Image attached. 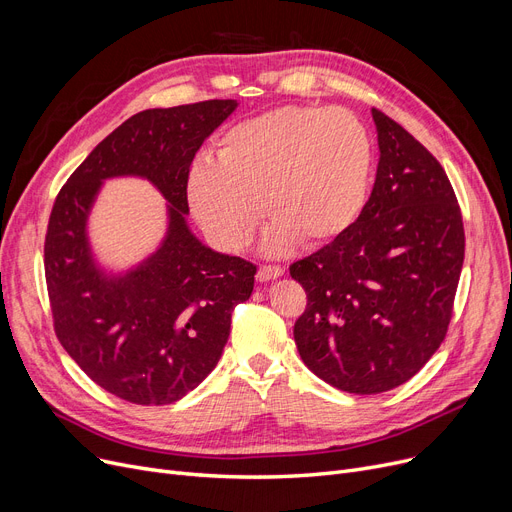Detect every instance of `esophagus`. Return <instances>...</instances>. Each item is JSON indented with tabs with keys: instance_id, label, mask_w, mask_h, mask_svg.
Returning <instances> with one entry per match:
<instances>
[{
	"instance_id": "obj_1",
	"label": "esophagus",
	"mask_w": 512,
	"mask_h": 512,
	"mask_svg": "<svg viewBox=\"0 0 512 512\" xmlns=\"http://www.w3.org/2000/svg\"><path fill=\"white\" fill-rule=\"evenodd\" d=\"M280 276H284V270L280 265H261L257 270V280L259 282H270V280H278Z\"/></svg>"
}]
</instances>
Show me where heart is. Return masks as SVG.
<instances>
[{
	"label": "heart",
	"mask_w": 512,
	"mask_h": 512,
	"mask_svg": "<svg viewBox=\"0 0 512 512\" xmlns=\"http://www.w3.org/2000/svg\"><path fill=\"white\" fill-rule=\"evenodd\" d=\"M375 168L369 128L344 107L282 105L230 126L218 159L199 157L186 174V201L224 251L249 247L267 211L263 251L301 240L324 245L351 228L367 203ZM266 207H262V203Z\"/></svg>",
	"instance_id": "obj_1"
}]
</instances>
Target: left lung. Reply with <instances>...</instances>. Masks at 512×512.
Wrapping results in <instances>:
<instances>
[{"label":"left lung","instance_id":"1","mask_svg":"<svg viewBox=\"0 0 512 512\" xmlns=\"http://www.w3.org/2000/svg\"><path fill=\"white\" fill-rule=\"evenodd\" d=\"M380 161L359 220L292 263L307 309L294 324L303 363L326 384L380 394L411 380L442 344L465 259L459 203L413 134L371 110Z\"/></svg>","mask_w":512,"mask_h":512}]
</instances>
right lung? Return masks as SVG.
<instances>
[{
  "mask_svg": "<svg viewBox=\"0 0 512 512\" xmlns=\"http://www.w3.org/2000/svg\"><path fill=\"white\" fill-rule=\"evenodd\" d=\"M238 103L211 99L128 118L89 153L56 199L45 238V278L56 334L103 390L134 405H172L218 365L230 317L253 292L257 267L224 255L186 222L195 153ZM147 179L167 199L160 245L126 271L107 268L88 236L102 184Z\"/></svg>",
  "mask_w": 512,
  "mask_h": 512,
  "instance_id": "1",
  "label": "right lung"
}]
</instances>
